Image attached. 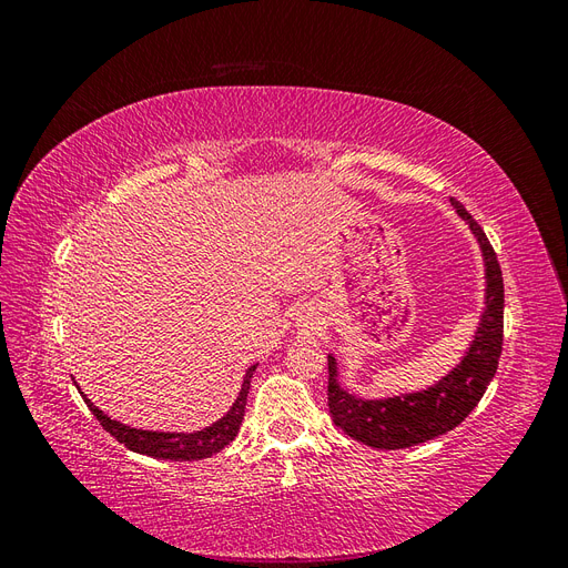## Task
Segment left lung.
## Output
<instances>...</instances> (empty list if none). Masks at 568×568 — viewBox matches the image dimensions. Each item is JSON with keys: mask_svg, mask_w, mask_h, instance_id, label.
Instances as JSON below:
<instances>
[{"mask_svg": "<svg viewBox=\"0 0 568 568\" xmlns=\"http://www.w3.org/2000/svg\"><path fill=\"white\" fill-rule=\"evenodd\" d=\"M450 203L476 239L480 257H484L486 280L478 326L459 363L426 388L386 395V398H363L341 384L338 359L332 353L326 355L329 357V393L326 395H329L334 424L351 438L376 450H400L453 432L484 398L503 353L505 286L500 263L478 222L464 211L459 201L450 199Z\"/></svg>", "mask_w": 568, "mask_h": 568, "instance_id": "left-lung-1", "label": "left lung"}]
</instances>
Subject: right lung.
I'll return each instance as SVG.
<instances>
[{"mask_svg": "<svg viewBox=\"0 0 568 568\" xmlns=\"http://www.w3.org/2000/svg\"><path fill=\"white\" fill-rule=\"evenodd\" d=\"M257 363L251 365L244 374L242 390H239L236 400L232 407L222 415L217 422L211 426L199 428V432H146V428H134L128 426L118 419H111L104 409H99L88 395L80 390V395L92 409V415L101 422V426L118 440L123 443L128 450L140 453L146 457H156V459H175V462H192V459H205L215 453H220L225 445L234 440V436L242 428L244 415H246V398H248V388H251V376L255 372Z\"/></svg>", "mask_w": 568, "mask_h": 568, "instance_id": "obj_1", "label": "right lung"}]
</instances>
